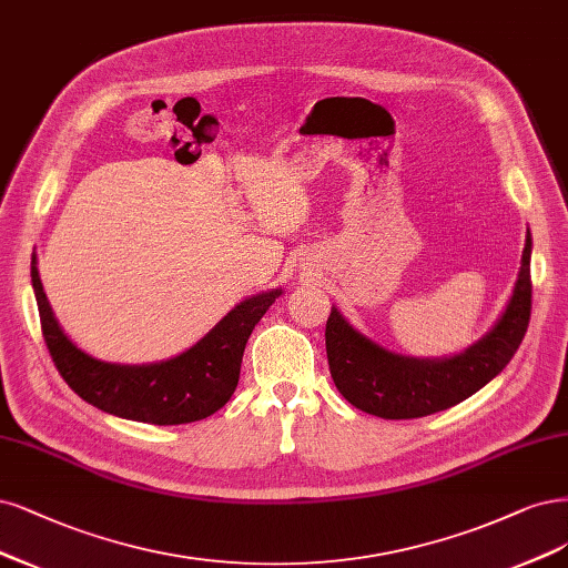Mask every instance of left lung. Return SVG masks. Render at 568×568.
<instances>
[{
    "instance_id": "1",
    "label": "left lung",
    "mask_w": 568,
    "mask_h": 568,
    "mask_svg": "<svg viewBox=\"0 0 568 568\" xmlns=\"http://www.w3.org/2000/svg\"><path fill=\"white\" fill-rule=\"evenodd\" d=\"M531 232L526 230L513 296L486 334L452 357H406L364 336L334 305L326 320V357L338 393L387 420L437 414L473 397L510 364L531 317Z\"/></svg>"
}]
</instances>
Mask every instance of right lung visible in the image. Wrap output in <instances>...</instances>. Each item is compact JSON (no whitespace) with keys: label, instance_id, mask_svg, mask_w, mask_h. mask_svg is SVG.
Listing matches in <instances>:
<instances>
[{"label":"right lung","instance_id":"right-lung-1","mask_svg":"<svg viewBox=\"0 0 568 568\" xmlns=\"http://www.w3.org/2000/svg\"><path fill=\"white\" fill-rule=\"evenodd\" d=\"M32 288L42 334L58 374L91 406L126 420L183 425L209 418L227 404L240 383L244 347L253 326L282 296V286L256 293L181 355L152 364H112L95 359L58 324L32 256Z\"/></svg>","mask_w":568,"mask_h":568}]
</instances>
